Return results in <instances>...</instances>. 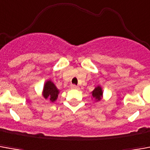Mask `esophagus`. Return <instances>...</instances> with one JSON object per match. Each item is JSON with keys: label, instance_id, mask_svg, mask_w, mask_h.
Masks as SVG:
<instances>
[{"label": "esophagus", "instance_id": "esophagus-1", "mask_svg": "<svg viewBox=\"0 0 150 150\" xmlns=\"http://www.w3.org/2000/svg\"><path fill=\"white\" fill-rule=\"evenodd\" d=\"M71 88L72 89H77V88H78V86L75 85V84H71Z\"/></svg>", "mask_w": 150, "mask_h": 150}]
</instances>
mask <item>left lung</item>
<instances>
[{
    "label": "left lung",
    "instance_id": "left-lung-1",
    "mask_svg": "<svg viewBox=\"0 0 150 150\" xmlns=\"http://www.w3.org/2000/svg\"><path fill=\"white\" fill-rule=\"evenodd\" d=\"M92 96L96 100V101H99L101 100V98L103 97V90L100 86H97L93 92H92Z\"/></svg>",
    "mask_w": 150,
    "mask_h": 150
}]
</instances>
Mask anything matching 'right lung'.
<instances>
[{"label":"right lung","instance_id":"right-lung-1","mask_svg":"<svg viewBox=\"0 0 150 150\" xmlns=\"http://www.w3.org/2000/svg\"><path fill=\"white\" fill-rule=\"evenodd\" d=\"M59 93V89L51 80H47L44 84L42 95L45 99H48L51 102H54L57 99Z\"/></svg>","mask_w":150,"mask_h":150}]
</instances>
